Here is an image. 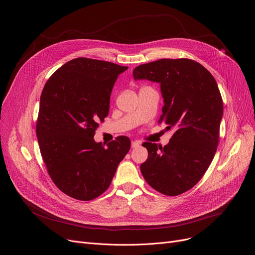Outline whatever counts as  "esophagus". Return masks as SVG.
I'll list each match as a JSON object with an SVG mask.
<instances>
[{
    "mask_svg": "<svg viewBox=\"0 0 255 255\" xmlns=\"http://www.w3.org/2000/svg\"><path fill=\"white\" fill-rule=\"evenodd\" d=\"M140 145V143L138 142V141H132V143H131V147L132 148H136V147H138Z\"/></svg>",
    "mask_w": 255,
    "mask_h": 255,
    "instance_id": "34e87169",
    "label": "esophagus"
}]
</instances>
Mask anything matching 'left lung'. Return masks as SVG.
Segmentation results:
<instances>
[{"label": "left lung", "instance_id": "8db88e82", "mask_svg": "<svg viewBox=\"0 0 255 255\" xmlns=\"http://www.w3.org/2000/svg\"><path fill=\"white\" fill-rule=\"evenodd\" d=\"M135 80L160 84L164 99L158 123L174 129L165 146L145 142L143 177L155 191L178 196L194 186L210 166L219 144L223 101L211 72L189 58L158 59L134 68Z\"/></svg>", "mask_w": 255, "mask_h": 255}]
</instances>
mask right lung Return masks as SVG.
Here are the masks:
<instances>
[{
    "mask_svg": "<svg viewBox=\"0 0 255 255\" xmlns=\"http://www.w3.org/2000/svg\"><path fill=\"white\" fill-rule=\"evenodd\" d=\"M127 68L78 57L59 67L43 88L36 135L49 176L71 198L91 201L102 195L130 149L127 136L109 142L108 148L94 140L109 114L114 84Z\"/></svg>",
    "mask_w": 255,
    "mask_h": 255,
    "instance_id": "add662e5",
    "label": "right lung"
}]
</instances>
